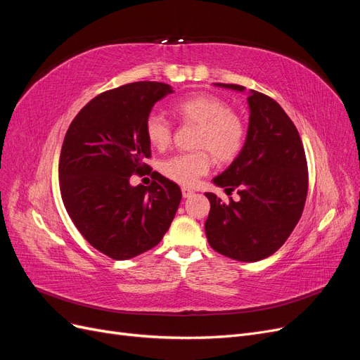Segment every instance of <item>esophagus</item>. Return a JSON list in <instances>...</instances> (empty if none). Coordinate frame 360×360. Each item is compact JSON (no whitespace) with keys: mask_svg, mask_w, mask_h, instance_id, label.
<instances>
[{"mask_svg":"<svg viewBox=\"0 0 360 360\" xmlns=\"http://www.w3.org/2000/svg\"><path fill=\"white\" fill-rule=\"evenodd\" d=\"M181 193H183L184 198H191L195 192L191 188H181Z\"/></svg>","mask_w":360,"mask_h":360,"instance_id":"1","label":"esophagus"}]
</instances>
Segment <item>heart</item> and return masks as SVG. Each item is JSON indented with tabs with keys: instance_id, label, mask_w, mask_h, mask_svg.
Here are the masks:
<instances>
[{
	"instance_id": "heart-1",
	"label": "heart",
	"mask_w": 360,
	"mask_h": 360,
	"mask_svg": "<svg viewBox=\"0 0 360 360\" xmlns=\"http://www.w3.org/2000/svg\"><path fill=\"white\" fill-rule=\"evenodd\" d=\"M174 112L184 123L197 124L195 146L204 147L191 153H177L162 162L163 176L183 186H191L212 167V153L222 162L233 160L240 153L246 127L243 120L231 112L228 105L213 94H193L184 97L172 106ZM146 136L148 143L163 150L172 138V127L168 118L160 112H151L146 118Z\"/></svg>"
}]
</instances>
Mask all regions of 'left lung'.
<instances>
[{
  "label": "left lung",
  "mask_w": 360,
  "mask_h": 360,
  "mask_svg": "<svg viewBox=\"0 0 360 360\" xmlns=\"http://www.w3.org/2000/svg\"><path fill=\"white\" fill-rule=\"evenodd\" d=\"M245 93V86L214 84ZM249 124L243 148L213 179L225 193L237 189L240 200L224 202L205 192L210 213L205 236L228 258L254 263L275 254L297 225L308 193V165L302 139L291 118L271 97L249 90Z\"/></svg>",
  "instance_id": "obj_1"
}]
</instances>
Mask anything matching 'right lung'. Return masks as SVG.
I'll use <instances>...</instances> for the list:
<instances>
[{"instance_id":"obj_1","label":"right lung","mask_w":360,"mask_h":360,"mask_svg":"<svg viewBox=\"0 0 360 360\" xmlns=\"http://www.w3.org/2000/svg\"><path fill=\"white\" fill-rule=\"evenodd\" d=\"M171 93V85L150 81L105 91L82 108L64 136V207L85 240L110 258L129 259L155 248L179 209V184L159 172L148 188L130 184L132 174L150 168L146 118Z\"/></svg>"}]
</instances>
